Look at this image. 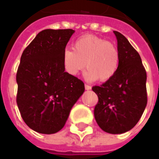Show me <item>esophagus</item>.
<instances>
[{
  "label": "esophagus",
  "instance_id": "esophagus-1",
  "mask_svg": "<svg viewBox=\"0 0 159 159\" xmlns=\"http://www.w3.org/2000/svg\"><path fill=\"white\" fill-rule=\"evenodd\" d=\"M84 86H85V89H87V90H89V89H91V86H89V85L85 84Z\"/></svg>",
  "mask_w": 159,
  "mask_h": 159
}]
</instances>
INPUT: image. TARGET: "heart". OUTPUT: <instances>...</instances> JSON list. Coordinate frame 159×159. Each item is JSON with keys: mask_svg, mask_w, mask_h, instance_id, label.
<instances>
[{"mask_svg": "<svg viewBox=\"0 0 159 159\" xmlns=\"http://www.w3.org/2000/svg\"><path fill=\"white\" fill-rule=\"evenodd\" d=\"M62 62L64 70L70 76L78 75L86 66L85 77L88 80L107 82L118 70L120 52L114 43L87 34L74 42L73 49L64 51Z\"/></svg>", "mask_w": 159, "mask_h": 159, "instance_id": "obj_1", "label": "heart"}]
</instances>
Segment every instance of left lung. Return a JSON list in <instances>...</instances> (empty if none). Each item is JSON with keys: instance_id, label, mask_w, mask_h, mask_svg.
<instances>
[{"instance_id": "left-lung-1", "label": "left lung", "mask_w": 159, "mask_h": 159, "mask_svg": "<svg viewBox=\"0 0 159 159\" xmlns=\"http://www.w3.org/2000/svg\"><path fill=\"white\" fill-rule=\"evenodd\" d=\"M118 42L120 65L113 78L94 86L98 96L94 114L102 129L112 134L131 130L141 118L147 104L146 71L141 57L121 33L114 31Z\"/></svg>"}]
</instances>
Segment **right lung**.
I'll use <instances>...</instances> for the list:
<instances>
[{"mask_svg": "<svg viewBox=\"0 0 159 159\" xmlns=\"http://www.w3.org/2000/svg\"><path fill=\"white\" fill-rule=\"evenodd\" d=\"M72 29L41 31L24 50L18 67L17 102L23 120L39 134L60 131L84 83L63 67V54Z\"/></svg>", "mask_w": 159, "mask_h": 159, "instance_id": "obj_1", "label": "right lung"}]
</instances>
